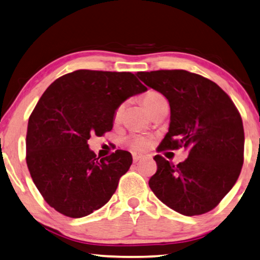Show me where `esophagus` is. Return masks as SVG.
Returning a JSON list of instances; mask_svg holds the SVG:
<instances>
[{
  "instance_id": "1",
  "label": "esophagus",
  "mask_w": 260,
  "mask_h": 260,
  "mask_svg": "<svg viewBox=\"0 0 260 260\" xmlns=\"http://www.w3.org/2000/svg\"><path fill=\"white\" fill-rule=\"evenodd\" d=\"M133 158H134V162H138L139 160H142V158H144V155H142V154H138V153H134L133 154Z\"/></svg>"
}]
</instances>
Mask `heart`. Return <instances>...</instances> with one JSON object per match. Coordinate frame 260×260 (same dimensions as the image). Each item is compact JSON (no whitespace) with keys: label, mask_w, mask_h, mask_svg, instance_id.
I'll return each mask as SVG.
<instances>
[{"label":"heart","mask_w":260,"mask_h":260,"mask_svg":"<svg viewBox=\"0 0 260 260\" xmlns=\"http://www.w3.org/2000/svg\"><path fill=\"white\" fill-rule=\"evenodd\" d=\"M162 99H165V97H163L161 93L156 92V91H149V92L144 97V104L145 106L147 107L148 111L151 112L152 108ZM122 111H123V105L118 106L115 111L116 120L121 116ZM125 142L131 148L136 149V151H144V149H146L149 146V139L146 137V136H143V135H131L126 138Z\"/></svg>","instance_id":"1"}]
</instances>
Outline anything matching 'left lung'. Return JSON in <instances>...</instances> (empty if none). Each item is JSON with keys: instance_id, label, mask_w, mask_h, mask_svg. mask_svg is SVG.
I'll return each instance as SVG.
<instances>
[{"instance_id": "8db88e82", "label": "left lung", "mask_w": 260, "mask_h": 260, "mask_svg": "<svg viewBox=\"0 0 260 260\" xmlns=\"http://www.w3.org/2000/svg\"><path fill=\"white\" fill-rule=\"evenodd\" d=\"M149 88L169 100L170 126L157 152L188 149L175 166L160 154L149 187L158 200L185 216L215 209L238 180L244 160L240 112L215 82L184 70L138 72Z\"/></svg>"}]
</instances>
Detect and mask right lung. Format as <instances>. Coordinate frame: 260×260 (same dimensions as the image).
Here are the masks:
<instances>
[{"instance_id":"add662e5","label":"right lung","mask_w":260,"mask_h":260,"mask_svg":"<svg viewBox=\"0 0 260 260\" xmlns=\"http://www.w3.org/2000/svg\"><path fill=\"white\" fill-rule=\"evenodd\" d=\"M146 90L130 72L79 70L44 91L28 120L26 163L50 207L81 218L109 201L133 156L116 149L97 157L88 140L111 131L117 107Z\"/></svg>"}]
</instances>
